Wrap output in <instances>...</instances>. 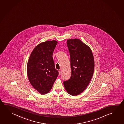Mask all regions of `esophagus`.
<instances>
[{
    "label": "esophagus",
    "mask_w": 124,
    "mask_h": 124,
    "mask_svg": "<svg viewBox=\"0 0 124 124\" xmlns=\"http://www.w3.org/2000/svg\"><path fill=\"white\" fill-rule=\"evenodd\" d=\"M61 71H60V70H59V76H60L61 75Z\"/></svg>",
    "instance_id": "esophagus-1"
}]
</instances>
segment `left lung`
Here are the masks:
<instances>
[{"instance_id": "left-lung-1", "label": "left lung", "mask_w": 124, "mask_h": 124, "mask_svg": "<svg viewBox=\"0 0 124 124\" xmlns=\"http://www.w3.org/2000/svg\"><path fill=\"white\" fill-rule=\"evenodd\" d=\"M70 55L71 75L63 81L68 93L78 95L86 88L93 75L94 61L91 49L80 39H67Z\"/></svg>"}]
</instances>
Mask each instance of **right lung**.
<instances>
[{
    "label": "right lung",
    "mask_w": 124,
    "mask_h": 124,
    "mask_svg": "<svg viewBox=\"0 0 124 124\" xmlns=\"http://www.w3.org/2000/svg\"><path fill=\"white\" fill-rule=\"evenodd\" d=\"M56 40L39 44L31 53L27 65L30 82L41 94L47 93L52 88L59 73L55 68L53 53L57 45Z\"/></svg>",
    "instance_id": "1"
}]
</instances>
